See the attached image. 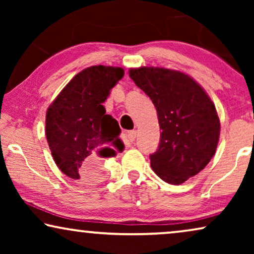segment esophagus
Masks as SVG:
<instances>
[{
	"instance_id": "34e87169",
	"label": "esophagus",
	"mask_w": 254,
	"mask_h": 254,
	"mask_svg": "<svg viewBox=\"0 0 254 254\" xmlns=\"http://www.w3.org/2000/svg\"><path fill=\"white\" fill-rule=\"evenodd\" d=\"M136 136H137V131L136 130H130L129 133H128V135H127L128 141H129V142L135 141V138H136Z\"/></svg>"
}]
</instances>
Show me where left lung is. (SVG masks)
<instances>
[{
	"mask_svg": "<svg viewBox=\"0 0 254 254\" xmlns=\"http://www.w3.org/2000/svg\"><path fill=\"white\" fill-rule=\"evenodd\" d=\"M129 77L157 111L162 133L150 155L151 168L164 182L183 184L206 168L216 151L221 125L214 103L182 71L141 67L129 69Z\"/></svg>",
	"mask_w": 254,
	"mask_h": 254,
	"instance_id": "1",
	"label": "left lung"
}]
</instances>
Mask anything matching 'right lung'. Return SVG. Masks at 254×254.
Instances as JSON below:
<instances>
[{"label": "right lung", "mask_w": 254, "mask_h": 254, "mask_svg": "<svg viewBox=\"0 0 254 254\" xmlns=\"http://www.w3.org/2000/svg\"><path fill=\"white\" fill-rule=\"evenodd\" d=\"M124 69L85 68L71 78L46 112V138L58 168L69 178L99 180L104 158L123 149L120 127L103 103L123 78Z\"/></svg>", "instance_id": "add662e5"}]
</instances>
